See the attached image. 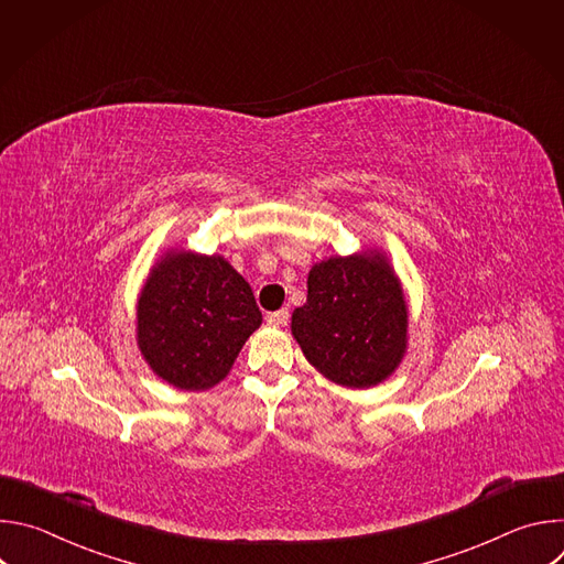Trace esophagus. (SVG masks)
<instances>
[{"instance_id":"obj_1","label":"esophagus","mask_w":564,"mask_h":564,"mask_svg":"<svg viewBox=\"0 0 564 564\" xmlns=\"http://www.w3.org/2000/svg\"><path fill=\"white\" fill-rule=\"evenodd\" d=\"M265 318H268V324H270V326H274V328H283V326H288L290 312H288V310H276V312H270Z\"/></svg>"}]
</instances>
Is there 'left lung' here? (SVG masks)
<instances>
[{
	"mask_svg": "<svg viewBox=\"0 0 564 564\" xmlns=\"http://www.w3.org/2000/svg\"><path fill=\"white\" fill-rule=\"evenodd\" d=\"M292 337L326 379L346 388L386 381L409 348V303L388 257L364 250L314 263Z\"/></svg>",
	"mask_w": 564,
	"mask_h": 564,
	"instance_id": "obj_1",
	"label": "left lung"
}]
</instances>
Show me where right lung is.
I'll return each mask as SVG.
<instances>
[{"label": "right lung", "mask_w": 564, "mask_h": 564, "mask_svg": "<svg viewBox=\"0 0 564 564\" xmlns=\"http://www.w3.org/2000/svg\"><path fill=\"white\" fill-rule=\"evenodd\" d=\"M261 321L250 283L229 261L167 250L140 290L135 341L155 377L181 390H209Z\"/></svg>", "instance_id": "add662e5"}]
</instances>
